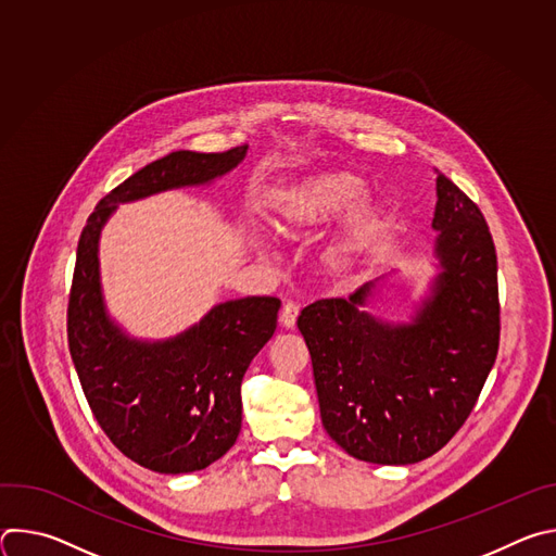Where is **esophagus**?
<instances>
[{"instance_id": "esophagus-1", "label": "esophagus", "mask_w": 556, "mask_h": 556, "mask_svg": "<svg viewBox=\"0 0 556 556\" xmlns=\"http://www.w3.org/2000/svg\"><path fill=\"white\" fill-rule=\"evenodd\" d=\"M296 316H299V305L292 303V301H286L283 307H281V314H279V321L283 328L292 330L296 326Z\"/></svg>"}]
</instances>
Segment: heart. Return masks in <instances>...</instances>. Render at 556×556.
<instances>
[{"label":"heart","instance_id":"heart-1","mask_svg":"<svg viewBox=\"0 0 556 556\" xmlns=\"http://www.w3.org/2000/svg\"><path fill=\"white\" fill-rule=\"evenodd\" d=\"M367 195L363 178L352 172H321L275 191L268 202V224L288 240H296L348 215L326 251V264L339 279H352L374 251L387 240L391 215L376 206H358Z\"/></svg>","mask_w":556,"mask_h":556}]
</instances>
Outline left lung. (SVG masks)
Listing matches in <instances>:
<instances>
[{
  "mask_svg": "<svg viewBox=\"0 0 556 556\" xmlns=\"http://www.w3.org/2000/svg\"><path fill=\"white\" fill-rule=\"evenodd\" d=\"M433 213L440 273L412 324L367 309L374 283L350 299H319L299 314L321 420L352 457L416 464L466 422L500 348L497 255L489 224L438 174Z\"/></svg>",
  "mask_w": 556,
  "mask_h": 556,
  "instance_id": "obj_1",
  "label": "left lung"
}]
</instances>
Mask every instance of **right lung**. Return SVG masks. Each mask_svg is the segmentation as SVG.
Wrapping results in <instances>:
<instances>
[{
  "instance_id": "right-lung-1",
  "label": "right lung",
  "mask_w": 556,
  "mask_h": 556,
  "mask_svg": "<svg viewBox=\"0 0 556 556\" xmlns=\"http://www.w3.org/2000/svg\"><path fill=\"white\" fill-rule=\"evenodd\" d=\"M249 144L222 153L174 151L112 189L88 217L67 301V345L88 405L112 444L155 472H193L219 459L242 429V378L277 328V296L215 305L163 343L129 339L105 312L99 237L114 208L153 193L206 185L244 161Z\"/></svg>"
}]
</instances>
